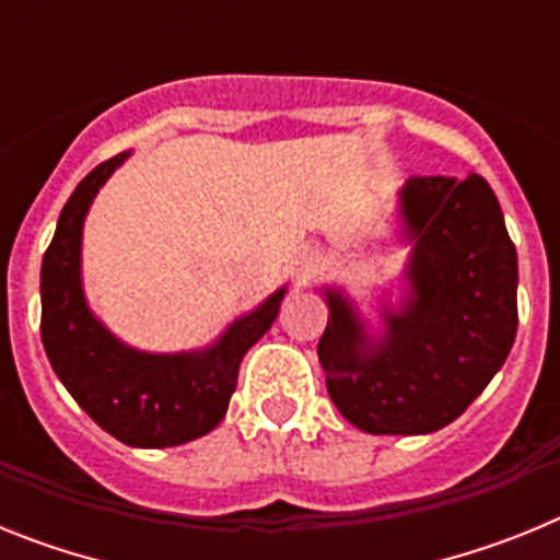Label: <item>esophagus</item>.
I'll use <instances>...</instances> for the list:
<instances>
[{
  "label": "esophagus",
  "instance_id": "1",
  "mask_svg": "<svg viewBox=\"0 0 560 560\" xmlns=\"http://www.w3.org/2000/svg\"><path fill=\"white\" fill-rule=\"evenodd\" d=\"M314 264H316L314 246H300L294 255V260H291V271L296 275V280H305V275L314 269Z\"/></svg>",
  "mask_w": 560,
  "mask_h": 560
}]
</instances>
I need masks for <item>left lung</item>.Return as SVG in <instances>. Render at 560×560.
Here are the masks:
<instances>
[{"mask_svg": "<svg viewBox=\"0 0 560 560\" xmlns=\"http://www.w3.org/2000/svg\"><path fill=\"white\" fill-rule=\"evenodd\" d=\"M400 219L412 244L409 296L400 311L384 305L378 339L348 296L325 289L330 314L316 353L328 395L368 434L448 427L499 373L518 325L516 246L482 176H412Z\"/></svg>", "mask_w": 560, "mask_h": 560, "instance_id": "8db88e82", "label": "left lung"}]
</instances>
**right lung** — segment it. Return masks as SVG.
<instances>
[{"label":"right lung","mask_w":560,"mask_h":560,"mask_svg":"<svg viewBox=\"0 0 560 560\" xmlns=\"http://www.w3.org/2000/svg\"><path fill=\"white\" fill-rule=\"evenodd\" d=\"M128 160L101 162L63 205L42 264V341L78 407L126 446H182L224 420L246 350L277 319L285 289L241 316L215 345L192 353H142L108 334L81 285V232L103 182Z\"/></svg>","instance_id":"1"}]
</instances>
